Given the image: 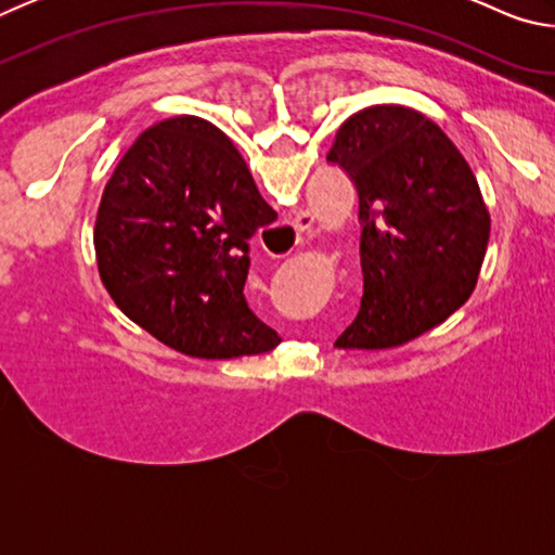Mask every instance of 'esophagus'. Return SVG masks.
Returning a JSON list of instances; mask_svg holds the SVG:
<instances>
[{
    "instance_id": "34e87169",
    "label": "esophagus",
    "mask_w": 555,
    "mask_h": 555,
    "mask_svg": "<svg viewBox=\"0 0 555 555\" xmlns=\"http://www.w3.org/2000/svg\"><path fill=\"white\" fill-rule=\"evenodd\" d=\"M294 224H296L298 232H304V230H308L313 224V215L311 212H300Z\"/></svg>"
}]
</instances>
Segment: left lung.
<instances>
[{
    "mask_svg": "<svg viewBox=\"0 0 555 555\" xmlns=\"http://www.w3.org/2000/svg\"><path fill=\"white\" fill-rule=\"evenodd\" d=\"M327 162L360 195V313L340 350H387L453 315L475 291L490 212L463 154L416 109L377 105L337 129Z\"/></svg>",
    "mask_w": 555,
    "mask_h": 555,
    "instance_id": "left-lung-1",
    "label": "left lung"
}]
</instances>
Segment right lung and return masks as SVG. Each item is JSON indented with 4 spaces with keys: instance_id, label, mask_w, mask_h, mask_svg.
Wrapping results in <instances>:
<instances>
[{
    "instance_id": "right-lung-1",
    "label": "right lung",
    "mask_w": 555,
    "mask_h": 555,
    "mask_svg": "<svg viewBox=\"0 0 555 555\" xmlns=\"http://www.w3.org/2000/svg\"><path fill=\"white\" fill-rule=\"evenodd\" d=\"M276 220L222 131L201 117L149 127L121 156L95 222L100 279L156 340L203 360L281 343L249 311V237Z\"/></svg>"
}]
</instances>
